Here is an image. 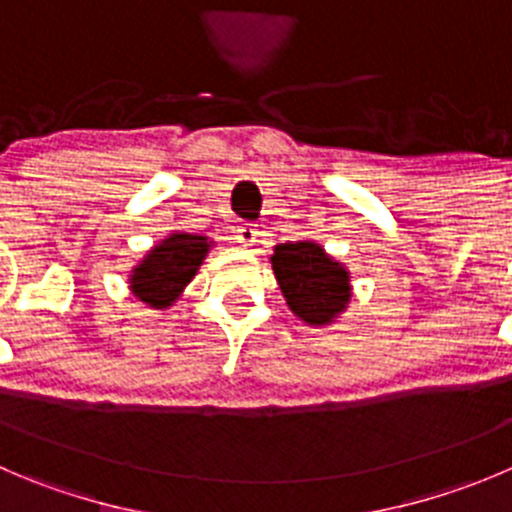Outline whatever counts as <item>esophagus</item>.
<instances>
[{
  "label": "esophagus",
  "mask_w": 512,
  "mask_h": 512,
  "mask_svg": "<svg viewBox=\"0 0 512 512\" xmlns=\"http://www.w3.org/2000/svg\"><path fill=\"white\" fill-rule=\"evenodd\" d=\"M236 241L246 248L256 246L259 243V228L253 226V223H243V226L236 228Z\"/></svg>",
  "instance_id": "obj_1"
}]
</instances>
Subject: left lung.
Returning a JSON list of instances; mask_svg holds the SVG:
<instances>
[{
  "instance_id": "left-lung-1",
  "label": "left lung",
  "mask_w": 512,
  "mask_h": 512,
  "mask_svg": "<svg viewBox=\"0 0 512 512\" xmlns=\"http://www.w3.org/2000/svg\"><path fill=\"white\" fill-rule=\"evenodd\" d=\"M276 281L289 309L311 326L329 324L352 296L349 274L314 241L279 243L271 256Z\"/></svg>"
}]
</instances>
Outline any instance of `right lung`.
<instances>
[{"instance_id":"right-lung-1","label":"right lung","mask_w":512,"mask_h":512,"mask_svg":"<svg viewBox=\"0 0 512 512\" xmlns=\"http://www.w3.org/2000/svg\"><path fill=\"white\" fill-rule=\"evenodd\" d=\"M208 238L193 233H170L140 261L130 276V289L153 309H165L196 276L208 253Z\"/></svg>"}]
</instances>
